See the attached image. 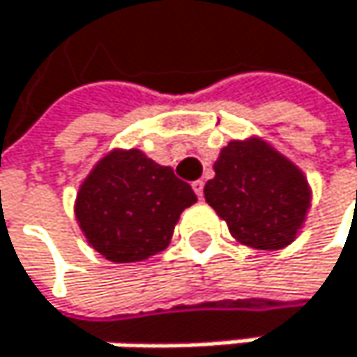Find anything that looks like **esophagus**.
I'll list each match as a JSON object with an SVG mask.
<instances>
[{
  "label": "esophagus",
  "mask_w": 357,
  "mask_h": 357,
  "mask_svg": "<svg viewBox=\"0 0 357 357\" xmlns=\"http://www.w3.org/2000/svg\"><path fill=\"white\" fill-rule=\"evenodd\" d=\"M203 186H205V182H203V180H197V182H192V190L197 192V197H199V199L203 197Z\"/></svg>",
  "instance_id": "esophagus-1"
}]
</instances>
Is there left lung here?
I'll return each instance as SVG.
<instances>
[{
  "mask_svg": "<svg viewBox=\"0 0 357 357\" xmlns=\"http://www.w3.org/2000/svg\"><path fill=\"white\" fill-rule=\"evenodd\" d=\"M203 195L233 240L257 250L289 246L306 222L312 190L304 171L264 137L231 139Z\"/></svg>",
  "mask_w": 357,
  "mask_h": 357,
  "instance_id": "1",
  "label": "left lung"
}]
</instances>
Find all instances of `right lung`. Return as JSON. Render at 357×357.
Returning a JSON list of instances; mask_svg holds the SVG:
<instances>
[{
    "label": "right lung",
    "mask_w": 357,
    "mask_h": 357,
    "mask_svg": "<svg viewBox=\"0 0 357 357\" xmlns=\"http://www.w3.org/2000/svg\"><path fill=\"white\" fill-rule=\"evenodd\" d=\"M195 201L171 167L137 147H113L81 182L75 218L96 252L113 264H137L169 246L180 214Z\"/></svg>",
    "instance_id": "add662e5"
}]
</instances>
